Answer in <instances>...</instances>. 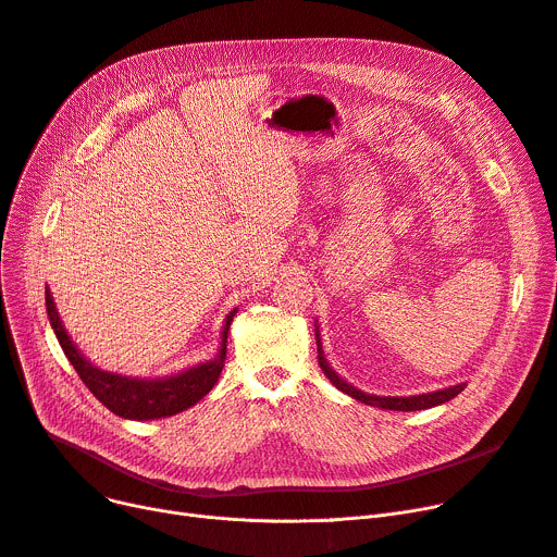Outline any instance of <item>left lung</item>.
Instances as JSON below:
<instances>
[{"mask_svg": "<svg viewBox=\"0 0 557 557\" xmlns=\"http://www.w3.org/2000/svg\"><path fill=\"white\" fill-rule=\"evenodd\" d=\"M315 345H318V363L320 368H323V372L327 374L330 382L345 395L359 399L361 404H368V406H376V408H388V411H424V408H431V406H441L449 399H454L460 391H465V384H458V386H449V388H443V391H435V393H424V395H413V397H379V395H368L359 388H355L352 384H347L345 379H341L332 366L327 363L325 359V352H323V345H320V334H318V327H315Z\"/></svg>", "mask_w": 557, "mask_h": 557, "instance_id": "8db88e82", "label": "left lung"}]
</instances>
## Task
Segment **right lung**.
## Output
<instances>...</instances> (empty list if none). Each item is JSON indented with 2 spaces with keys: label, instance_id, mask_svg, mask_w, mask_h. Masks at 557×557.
<instances>
[{
  "label": "right lung",
  "instance_id": "1",
  "mask_svg": "<svg viewBox=\"0 0 557 557\" xmlns=\"http://www.w3.org/2000/svg\"><path fill=\"white\" fill-rule=\"evenodd\" d=\"M45 302H47V315L51 330L61 343L65 357L83 379V384L90 388V393L106 406L114 416L126 418V420H158V418H169L175 413H183L185 408L194 406L200 401L205 395H208L214 384L219 382L223 363H225V352H227V332L230 323L237 309H232L225 318V325L221 332V347L219 355L208 361L200 363L196 368H189L185 372H178L173 376H162V379H135V376H124V374H114L99 370L87 361L78 347L72 343L67 336L63 320L58 315V309L53 305L51 290L45 288Z\"/></svg>",
  "mask_w": 557,
  "mask_h": 557
}]
</instances>
